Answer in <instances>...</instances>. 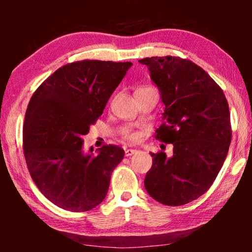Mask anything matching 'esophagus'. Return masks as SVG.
<instances>
[{"mask_svg":"<svg viewBox=\"0 0 252 252\" xmlns=\"http://www.w3.org/2000/svg\"><path fill=\"white\" fill-rule=\"evenodd\" d=\"M133 153H135V150H134V149H126V150H125V155H126V157H130V156L133 155Z\"/></svg>","mask_w":252,"mask_h":252,"instance_id":"1","label":"esophagus"}]
</instances>
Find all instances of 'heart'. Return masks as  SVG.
<instances>
[{
    "instance_id": "heart-1",
    "label": "heart",
    "mask_w": 252,
    "mask_h": 252,
    "mask_svg": "<svg viewBox=\"0 0 252 252\" xmlns=\"http://www.w3.org/2000/svg\"><path fill=\"white\" fill-rule=\"evenodd\" d=\"M122 138L126 140L127 142H131V143H134V142H138L139 139H140V133L136 131H132L126 129L122 132Z\"/></svg>"
}]
</instances>
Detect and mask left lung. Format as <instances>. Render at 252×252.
I'll return each instance as SVG.
<instances>
[{
	"mask_svg": "<svg viewBox=\"0 0 252 252\" xmlns=\"http://www.w3.org/2000/svg\"><path fill=\"white\" fill-rule=\"evenodd\" d=\"M165 105L156 139L173 144V156L151 153L152 167L144 187L158 202L189 203L208 191L222 167L231 142V125L224 93L202 67L179 57L139 60Z\"/></svg>",
	"mask_w": 252,
	"mask_h": 252,
	"instance_id": "1",
	"label": "left lung"
}]
</instances>
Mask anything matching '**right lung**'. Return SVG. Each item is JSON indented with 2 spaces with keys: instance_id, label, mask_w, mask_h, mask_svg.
<instances>
[{
  "instance_id": "1",
  "label": "right lung",
  "mask_w": 252,
  "mask_h": 252,
  "mask_svg": "<svg viewBox=\"0 0 252 252\" xmlns=\"http://www.w3.org/2000/svg\"><path fill=\"white\" fill-rule=\"evenodd\" d=\"M131 62L83 60L60 67L30 100L23 125L25 161L34 183L55 206L95 208L108 193L123 149L106 144L84 153L83 140L125 78Z\"/></svg>"
}]
</instances>
